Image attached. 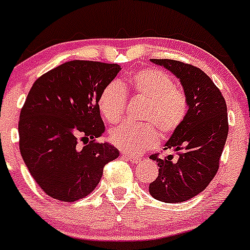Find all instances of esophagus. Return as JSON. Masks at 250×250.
Returning a JSON list of instances; mask_svg holds the SVG:
<instances>
[{"label":"esophagus","mask_w":250,"mask_h":250,"mask_svg":"<svg viewBox=\"0 0 250 250\" xmlns=\"http://www.w3.org/2000/svg\"><path fill=\"white\" fill-rule=\"evenodd\" d=\"M124 156H125L126 159H127L128 161H131V163H132V164H138V163H141V159L137 158V156L132 155V154H124Z\"/></svg>","instance_id":"1"}]
</instances>
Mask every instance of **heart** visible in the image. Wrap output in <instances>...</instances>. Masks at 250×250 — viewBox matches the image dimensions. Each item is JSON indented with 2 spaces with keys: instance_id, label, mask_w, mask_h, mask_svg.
I'll return each instance as SVG.
<instances>
[{
  "instance_id": "b5f03b06",
  "label": "heart",
  "mask_w": 250,
  "mask_h": 250,
  "mask_svg": "<svg viewBox=\"0 0 250 250\" xmlns=\"http://www.w3.org/2000/svg\"><path fill=\"white\" fill-rule=\"evenodd\" d=\"M126 91L146 100L142 119L154 122L165 135L177 130L188 114L187 95L181 87L174 85L173 79L161 69L144 68L136 71L123 83L110 82L102 90L99 108L107 122L118 123L123 118L127 104ZM153 125L124 123L110 131L109 141L120 150L141 154L159 143V131Z\"/></svg>"
}]
</instances>
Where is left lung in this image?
Segmentation results:
<instances>
[{
  "instance_id": "obj_1",
  "label": "left lung",
  "mask_w": 250,
  "mask_h": 250,
  "mask_svg": "<svg viewBox=\"0 0 250 250\" xmlns=\"http://www.w3.org/2000/svg\"><path fill=\"white\" fill-rule=\"evenodd\" d=\"M150 61L181 81L189 108L184 122L165 144V149L177 151L178 160L173 155H150L160 168L149 192L161 202H183L203 191L217 174L229 132L228 108L220 90L202 69L169 59Z\"/></svg>"
}]
</instances>
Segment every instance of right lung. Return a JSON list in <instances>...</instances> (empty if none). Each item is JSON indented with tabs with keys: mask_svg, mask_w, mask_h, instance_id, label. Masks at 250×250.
I'll return each mask as SVG.
<instances>
[{
	"mask_svg": "<svg viewBox=\"0 0 250 250\" xmlns=\"http://www.w3.org/2000/svg\"><path fill=\"white\" fill-rule=\"evenodd\" d=\"M120 69L118 63L68 61L31 87L20 112L19 148L31 176L53 199L74 202L87 196L104 165L119 156L115 146L96 138L104 133L99 97Z\"/></svg>",
	"mask_w": 250,
	"mask_h": 250,
	"instance_id": "add662e5",
	"label": "right lung"
}]
</instances>
